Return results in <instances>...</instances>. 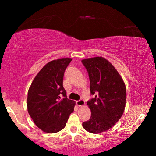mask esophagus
<instances>
[{"instance_id":"1","label":"esophagus","mask_w":156,"mask_h":156,"mask_svg":"<svg viewBox=\"0 0 156 156\" xmlns=\"http://www.w3.org/2000/svg\"><path fill=\"white\" fill-rule=\"evenodd\" d=\"M76 104H77V105H78L79 106H84V104H85V101H84V100L83 99H80V100H78V101H76Z\"/></svg>"}]
</instances>
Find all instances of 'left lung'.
<instances>
[{"instance_id":"left-lung-1","label":"left lung","mask_w":156,"mask_h":156,"mask_svg":"<svg viewBox=\"0 0 156 156\" xmlns=\"http://www.w3.org/2000/svg\"><path fill=\"white\" fill-rule=\"evenodd\" d=\"M90 81V93L87 101L91 117L83 122L89 133H99L110 129L123 114L126 89L120 74L114 66L101 57L83 59Z\"/></svg>"}]
</instances>
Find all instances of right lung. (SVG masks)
<instances>
[{"instance_id":"add662e5","label":"right lung","mask_w":156,"mask_h":156,"mask_svg":"<svg viewBox=\"0 0 156 156\" xmlns=\"http://www.w3.org/2000/svg\"><path fill=\"white\" fill-rule=\"evenodd\" d=\"M71 58L51 61L34 79L27 94V111L35 125L46 133H57L65 127L74 112V101L68 99L63 87L64 74ZM63 99H61V97Z\"/></svg>"}]
</instances>
